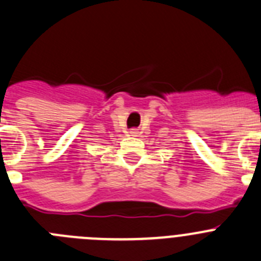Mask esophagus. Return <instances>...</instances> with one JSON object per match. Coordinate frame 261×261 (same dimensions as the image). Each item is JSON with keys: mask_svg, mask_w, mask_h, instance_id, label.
<instances>
[{"mask_svg": "<svg viewBox=\"0 0 261 261\" xmlns=\"http://www.w3.org/2000/svg\"><path fill=\"white\" fill-rule=\"evenodd\" d=\"M129 135L130 136H137L138 135V129H130V130H129Z\"/></svg>", "mask_w": 261, "mask_h": 261, "instance_id": "34e87169", "label": "esophagus"}]
</instances>
